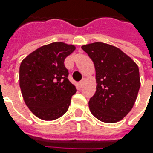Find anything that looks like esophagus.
Returning a JSON list of instances; mask_svg holds the SVG:
<instances>
[{"mask_svg": "<svg viewBox=\"0 0 153 153\" xmlns=\"http://www.w3.org/2000/svg\"><path fill=\"white\" fill-rule=\"evenodd\" d=\"M84 83H85V79H82L79 82V86H80V87H81V88H82V86L84 85Z\"/></svg>", "mask_w": 153, "mask_h": 153, "instance_id": "obj_1", "label": "esophagus"}]
</instances>
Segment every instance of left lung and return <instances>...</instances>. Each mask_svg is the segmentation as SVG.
Listing matches in <instances>:
<instances>
[{
	"instance_id": "1",
	"label": "left lung",
	"mask_w": 153,
	"mask_h": 153,
	"mask_svg": "<svg viewBox=\"0 0 153 153\" xmlns=\"http://www.w3.org/2000/svg\"><path fill=\"white\" fill-rule=\"evenodd\" d=\"M96 72V92L90 98L91 113L104 123L122 120L134 106L140 82L137 65L114 46L94 42L82 47Z\"/></svg>"
}]
</instances>
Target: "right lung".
I'll list each match as a JSON object with an SVG mask.
<instances>
[{"label":"right lung","mask_w":153,"mask_h":153,"mask_svg":"<svg viewBox=\"0 0 153 153\" xmlns=\"http://www.w3.org/2000/svg\"><path fill=\"white\" fill-rule=\"evenodd\" d=\"M75 46L59 42L45 45L21 62L19 86L24 100L42 120H55L67 111L76 87L68 79L65 59Z\"/></svg>","instance_id":"right-lung-1"}]
</instances>
